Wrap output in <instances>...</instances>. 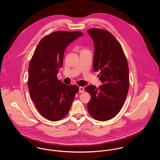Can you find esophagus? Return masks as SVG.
<instances>
[{"label":"esophagus","instance_id":"1","mask_svg":"<svg viewBox=\"0 0 160 160\" xmlns=\"http://www.w3.org/2000/svg\"><path fill=\"white\" fill-rule=\"evenodd\" d=\"M84 91V88L82 86L79 87V93H82Z\"/></svg>","mask_w":160,"mask_h":160}]
</instances>
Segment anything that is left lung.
I'll return each mask as SVG.
<instances>
[{"mask_svg":"<svg viewBox=\"0 0 160 160\" xmlns=\"http://www.w3.org/2000/svg\"><path fill=\"white\" fill-rule=\"evenodd\" d=\"M95 45L93 71L99 72L102 84L89 85L84 89L90 93L88 110L99 121L113 118L121 110L129 89V68L122 46L108 31L98 28L88 30Z\"/></svg>","mask_w":160,"mask_h":160,"instance_id":"8db88e82","label":"left lung"}]
</instances>
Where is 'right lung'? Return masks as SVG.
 Instances as JSON below:
<instances>
[{"label":"right lung","instance_id":"right-lung-1","mask_svg":"<svg viewBox=\"0 0 160 160\" xmlns=\"http://www.w3.org/2000/svg\"><path fill=\"white\" fill-rule=\"evenodd\" d=\"M83 35L80 31L52 32L41 39L31 58L28 76L31 99L39 113L49 121L65 117L79 91L76 85L68 86L59 80L57 74L67 47Z\"/></svg>","mask_w":160,"mask_h":160}]
</instances>
